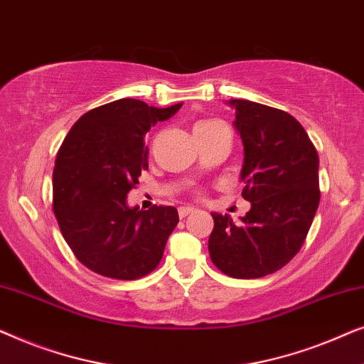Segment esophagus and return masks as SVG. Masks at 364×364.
Masks as SVG:
<instances>
[{
  "instance_id": "esophagus-1",
  "label": "esophagus",
  "mask_w": 364,
  "mask_h": 364,
  "mask_svg": "<svg viewBox=\"0 0 364 364\" xmlns=\"http://www.w3.org/2000/svg\"><path fill=\"white\" fill-rule=\"evenodd\" d=\"M193 212H196V208H193V207H181V208H178V217L186 218L188 215H192Z\"/></svg>"
}]
</instances>
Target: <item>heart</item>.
Instances as JSON below:
<instances>
[{
  "label": "heart",
  "instance_id": "b5f03b06",
  "mask_svg": "<svg viewBox=\"0 0 364 364\" xmlns=\"http://www.w3.org/2000/svg\"><path fill=\"white\" fill-rule=\"evenodd\" d=\"M207 124H215V121H212V122H200V124H197V126H207Z\"/></svg>",
  "mask_w": 364,
  "mask_h": 364
}]
</instances>
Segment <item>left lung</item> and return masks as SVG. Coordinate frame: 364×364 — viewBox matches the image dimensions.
I'll return each instance as SVG.
<instances>
[{
  "mask_svg": "<svg viewBox=\"0 0 364 364\" xmlns=\"http://www.w3.org/2000/svg\"><path fill=\"white\" fill-rule=\"evenodd\" d=\"M243 144L242 197L250 210L235 225L212 213L208 253L233 278L275 273L300 252L320 203L318 152L295 117L245 99H230Z\"/></svg>",
  "mask_w": 364,
  "mask_h": 364,
  "instance_id": "1",
  "label": "left lung"
}]
</instances>
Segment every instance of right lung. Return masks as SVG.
<instances>
[{"label":"right lung","mask_w":364,"mask_h":364,"mask_svg":"<svg viewBox=\"0 0 364 364\" xmlns=\"http://www.w3.org/2000/svg\"><path fill=\"white\" fill-rule=\"evenodd\" d=\"M181 107L119 99L79 117L63 141L53 172V210L64 240L89 270L137 280L161 263L178 223L177 208L129 207L127 193L149 168L146 134Z\"/></svg>","instance_id":"right-lung-1"}]
</instances>
